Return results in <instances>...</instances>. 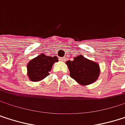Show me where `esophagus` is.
Wrapping results in <instances>:
<instances>
[{
	"label": "esophagus",
	"instance_id": "34e87169",
	"mask_svg": "<svg viewBox=\"0 0 125 125\" xmlns=\"http://www.w3.org/2000/svg\"><path fill=\"white\" fill-rule=\"evenodd\" d=\"M60 60L62 61V62H65V57H60Z\"/></svg>",
	"mask_w": 125,
	"mask_h": 125
}]
</instances>
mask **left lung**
Segmentation results:
<instances>
[{"label":"left lung","instance_id":"1","mask_svg":"<svg viewBox=\"0 0 125 125\" xmlns=\"http://www.w3.org/2000/svg\"><path fill=\"white\" fill-rule=\"evenodd\" d=\"M66 64L69 68L70 76L82 85H88L94 82L100 74L99 65L95 62L79 55Z\"/></svg>","mask_w":125,"mask_h":125}]
</instances>
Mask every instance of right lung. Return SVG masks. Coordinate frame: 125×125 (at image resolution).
<instances>
[{
    "label": "right lung",
    "mask_w": 125,
    "mask_h": 125,
    "mask_svg": "<svg viewBox=\"0 0 125 125\" xmlns=\"http://www.w3.org/2000/svg\"><path fill=\"white\" fill-rule=\"evenodd\" d=\"M58 62L57 57H49L43 54L31 60L27 65L28 76L32 82H39L49 76L53 64Z\"/></svg>",
    "instance_id": "1"
}]
</instances>
